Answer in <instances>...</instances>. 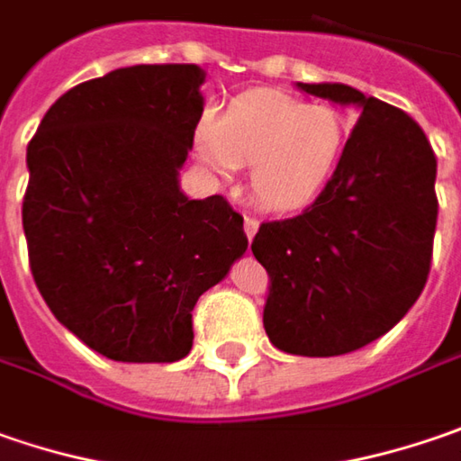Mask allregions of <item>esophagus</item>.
Listing matches in <instances>:
<instances>
[{
	"instance_id": "1",
	"label": "esophagus",
	"mask_w": 461,
	"mask_h": 461,
	"mask_svg": "<svg viewBox=\"0 0 461 461\" xmlns=\"http://www.w3.org/2000/svg\"><path fill=\"white\" fill-rule=\"evenodd\" d=\"M258 227H260V221H258L255 216H245V234H248V240H252V237H255Z\"/></svg>"
}]
</instances>
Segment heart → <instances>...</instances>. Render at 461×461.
Instances as JSON below:
<instances>
[{"instance_id":"heart-1","label":"heart","mask_w":461,"mask_h":461,"mask_svg":"<svg viewBox=\"0 0 461 461\" xmlns=\"http://www.w3.org/2000/svg\"><path fill=\"white\" fill-rule=\"evenodd\" d=\"M348 141V121L330 105H307L281 92L245 95L219 123L195 129V154L221 180L252 167L250 191L260 206L294 211L328 185Z\"/></svg>"}]
</instances>
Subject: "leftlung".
Listing matches in <instances>:
<instances>
[{
  "label": "left lung",
  "instance_id": "obj_1",
  "mask_svg": "<svg viewBox=\"0 0 461 461\" xmlns=\"http://www.w3.org/2000/svg\"><path fill=\"white\" fill-rule=\"evenodd\" d=\"M299 90L361 115L314 203L263 221L252 240L270 278L263 325L286 353L340 356L390 332L429 281L436 154L394 105L348 85L299 82Z\"/></svg>",
  "mask_w": 461,
  "mask_h": 461
}]
</instances>
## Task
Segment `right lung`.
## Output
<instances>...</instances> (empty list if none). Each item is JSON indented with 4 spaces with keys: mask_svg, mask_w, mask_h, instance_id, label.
<instances>
[{
    "mask_svg": "<svg viewBox=\"0 0 461 461\" xmlns=\"http://www.w3.org/2000/svg\"><path fill=\"white\" fill-rule=\"evenodd\" d=\"M195 64H139L64 92L28 144L23 230L35 286L85 346L129 364L191 353L193 307L248 250L224 195L177 170L203 113Z\"/></svg>",
    "mask_w": 461,
    "mask_h": 461,
    "instance_id": "right-lung-1",
    "label": "right lung"
}]
</instances>
